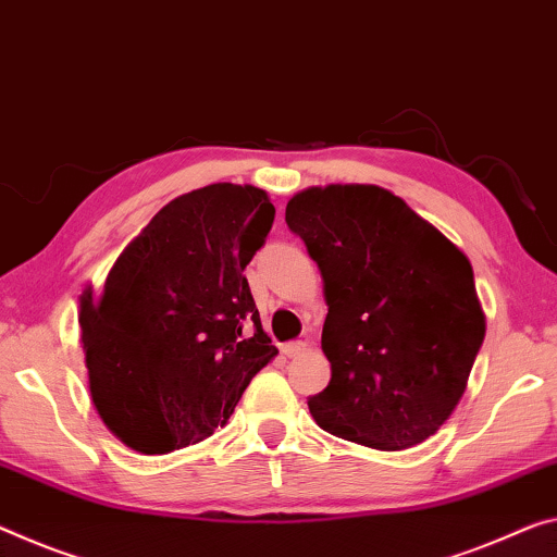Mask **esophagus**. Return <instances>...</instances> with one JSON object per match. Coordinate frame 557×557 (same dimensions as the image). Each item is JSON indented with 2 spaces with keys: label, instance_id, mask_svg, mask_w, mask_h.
Returning <instances> with one entry per match:
<instances>
[{
  "label": "esophagus",
  "instance_id": "1",
  "mask_svg": "<svg viewBox=\"0 0 557 557\" xmlns=\"http://www.w3.org/2000/svg\"><path fill=\"white\" fill-rule=\"evenodd\" d=\"M305 351H307V342H287L285 347H282V355L289 357V359L305 355Z\"/></svg>",
  "mask_w": 557,
  "mask_h": 557
}]
</instances>
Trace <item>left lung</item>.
Returning a JSON list of instances; mask_svg holds the SVG:
<instances>
[{"label": "left lung", "mask_w": 557, "mask_h": 557, "mask_svg": "<svg viewBox=\"0 0 557 557\" xmlns=\"http://www.w3.org/2000/svg\"><path fill=\"white\" fill-rule=\"evenodd\" d=\"M285 220L320 268L330 307L322 351L332 379L310 399L314 421L376 451L434 436L485 337L469 258L379 185L305 188Z\"/></svg>", "instance_id": "1"}]
</instances>
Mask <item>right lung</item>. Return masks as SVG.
I'll list each match as a JSON object with an SVG mask.
<instances>
[{"label":"right lung","mask_w":557,"mask_h":557,"mask_svg":"<svg viewBox=\"0 0 557 557\" xmlns=\"http://www.w3.org/2000/svg\"><path fill=\"white\" fill-rule=\"evenodd\" d=\"M275 206L255 185L213 183L158 210L82 293L88 392L113 436L156 456L225 426L260 369L277 357L243 275ZM252 323V338L242 326Z\"/></svg>","instance_id":"obj_1"}]
</instances>
